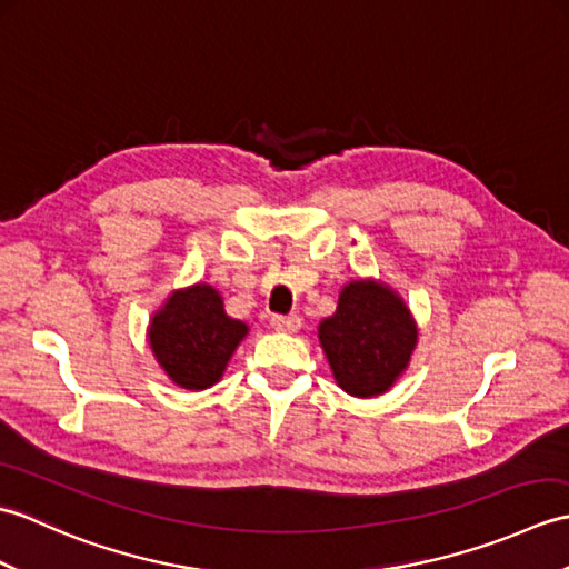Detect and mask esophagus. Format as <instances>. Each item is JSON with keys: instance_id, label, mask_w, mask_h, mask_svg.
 <instances>
[{"instance_id": "34e87169", "label": "esophagus", "mask_w": 569, "mask_h": 569, "mask_svg": "<svg viewBox=\"0 0 569 569\" xmlns=\"http://www.w3.org/2000/svg\"><path fill=\"white\" fill-rule=\"evenodd\" d=\"M300 325H303V320H300L298 316H273L271 318V328L278 332H298Z\"/></svg>"}]
</instances>
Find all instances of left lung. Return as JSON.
Masks as SVG:
<instances>
[{
  "label": "left lung",
  "mask_w": 569,
  "mask_h": 569,
  "mask_svg": "<svg viewBox=\"0 0 569 569\" xmlns=\"http://www.w3.org/2000/svg\"><path fill=\"white\" fill-rule=\"evenodd\" d=\"M318 340L337 386L355 398H373L403 377L418 325L389 283L357 278L342 286L337 310L318 325Z\"/></svg>",
  "instance_id": "8db88e82"
}]
</instances>
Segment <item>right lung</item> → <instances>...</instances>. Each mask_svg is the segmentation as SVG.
Returning <instances> with one entry per match:
<instances>
[{
	"label": "right lung",
	"mask_w": 569,
	"mask_h": 569,
	"mask_svg": "<svg viewBox=\"0 0 569 569\" xmlns=\"http://www.w3.org/2000/svg\"><path fill=\"white\" fill-rule=\"evenodd\" d=\"M151 352L166 377L186 391H204L222 379L249 325L227 316L210 283H192L163 300L149 322Z\"/></svg>",
	"instance_id": "obj_1"
}]
</instances>
